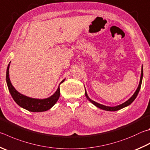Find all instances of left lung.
<instances>
[{"label": "left lung", "mask_w": 150, "mask_h": 150, "mask_svg": "<svg viewBox=\"0 0 150 150\" xmlns=\"http://www.w3.org/2000/svg\"><path fill=\"white\" fill-rule=\"evenodd\" d=\"M142 77H143V68H142L140 83H139V85H138V88L137 89V91H136V92H134V94H133V96L131 98H130L129 100H128L127 102H125V103H122V104H121V105H119L117 106H115V107H108V106H105V105H102V104H100V103L93 101V100H92L90 99L88 97V96H87V94H86V91H85V96L87 98V99H88L90 102L93 103L94 105H96V107L99 108L100 109H102V110H106V111H117V110H121V109H122V108L126 107V106L129 105L130 103H131L135 100V98H137V95L138 94V92H139V91H140V87H141V84H142Z\"/></svg>", "instance_id": "1"}]
</instances>
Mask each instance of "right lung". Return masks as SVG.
<instances>
[{
  "label": "right lung",
  "mask_w": 150,
  "mask_h": 150,
  "mask_svg": "<svg viewBox=\"0 0 150 150\" xmlns=\"http://www.w3.org/2000/svg\"><path fill=\"white\" fill-rule=\"evenodd\" d=\"M9 67L10 64H8L6 71V83L10 93L12 96L13 100L17 103L20 107L23 108L25 110L32 112H41V111H45L50 109L52 106L58 101L60 95V90L59 87L57 89L56 92L52 96L46 99L39 100L27 97L21 94L13 88L12 83L10 82L9 77ZM64 81L63 80L60 83H62Z\"/></svg>",
  "instance_id": "1"
}]
</instances>
